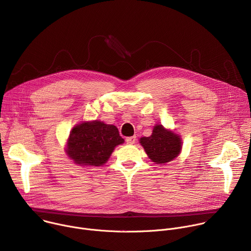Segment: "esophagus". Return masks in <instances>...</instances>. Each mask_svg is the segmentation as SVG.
Listing matches in <instances>:
<instances>
[{
  "mask_svg": "<svg viewBox=\"0 0 251 251\" xmlns=\"http://www.w3.org/2000/svg\"><path fill=\"white\" fill-rule=\"evenodd\" d=\"M126 142H127V144L133 145V144H135V142H136V137L135 136L128 137V138H126Z\"/></svg>",
  "mask_w": 251,
  "mask_h": 251,
  "instance_id": "esophagus-1",
  "label": "esophagus"
}]
</instances>
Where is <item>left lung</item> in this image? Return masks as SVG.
I'll use <instances>...</instances> for the list:
<instances>
[{"instance_id":"1","label":"left lung","mask_w":251,"mask_h":251,"mask_svg":"<svg viewBox=\"0 0 251 251\" xmlns=\"http://www.w3.org/2000/svg\"><path fill=\"white\" fill-rule=\"evenodd\" d=\"M139 143L155 164H166L173 161L180 155L183 147L181 136L161 124L154 126L151 136L141 137Z\"/></svg>"}]
</instances>
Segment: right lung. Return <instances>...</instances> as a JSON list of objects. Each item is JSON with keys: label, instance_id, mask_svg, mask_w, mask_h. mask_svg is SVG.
<instances>
[{"label": "right lung", "instance_id": "right-lung-1", "mask_svg": "<svg viewBox=\"0 0 251 251\" xmlns=\"http://www.w3.org/2000/svg\"><path fill=\"white\" fill-rule=\"evenodd\" d=\"M124 143L116 126L100 120L83 121L71 129L65 146L67 157L81 167L104 165L115 147Z\"/></svg>", "mask_w": 251, "mask_h": 251}]
</instances>
